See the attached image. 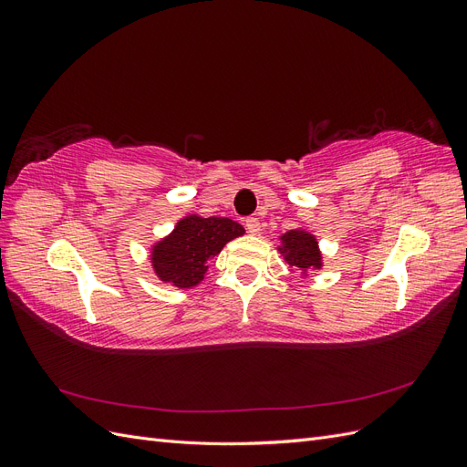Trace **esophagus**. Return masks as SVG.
Returning <instances> with one entry per match:
<instances>
[{"instance_id":"1","label":"esophagus","mask_w":467,"mask_h":467,"mask_svg":"<svg viewBox=\"0 0 467 467\" xmlns=\"http://www.w3.org/2000/svg\"><path fill=\"white\" fill-rule=\"evenodd\" d=\"M245 228H247L249 234L257 235V234L261 232V222H259V218H247V220H245Z\"/></svg>"}]
</instances>
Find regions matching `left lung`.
Returning <instances> with one entry per match:
<instances>
[{"instance_id":"8db88e82","label":"left lung","mask_w":467,"mask_h":467,"mask_svg":"<svg viewBox=\"0 0 467 467\" xmlns=\"http://www.w3.org/2000/svg\"><path fill=\"white\" fill-rule=\"evenodd\" d=\"M278 253L290 266H296L307 276L309 271H319L323 266V257L319 251V244L314 234H309L304 228L288 230L280 235Z\"/></svg>"}]
</instances>
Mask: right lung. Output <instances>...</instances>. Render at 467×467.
Listing matches in <instances>:
<instances>
[{
  "label": "right lung",
  "instance_id": "obj_1",
  "mask_svg": "<svg viewBox=\"0 0 467 467\" xmlns=\"http://www.w3.org/2000/svg\"><path fill=\"white\" fill-rule=\"evenodd\" d=\"M244 234V225L230 218L189 214L177 222L171 234L151 245L153 273L165 285L177 288L199 286L206 276L208 261Z\"/></svg>",
  "mask_w": 467,
  "mask_h": 467
}]
</instances>
